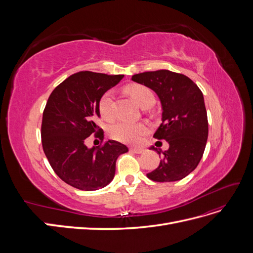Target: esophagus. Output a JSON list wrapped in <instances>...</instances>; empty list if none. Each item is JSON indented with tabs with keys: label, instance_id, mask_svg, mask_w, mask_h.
<instances>
[{
	"label": "esophagus",
	"instance_id": "obj_1",
	"mask_svg": "<svg viewBox=\"0 0 253 253\" xmlns=\"http://www.w3.org/2000/svg\"><path fill=\"white\" fill-rule=\"evenodd\" d=\"M129 151L135 153V154H141V153L144 152L143 148H129Z\"/></svg>",
	"mask_w": 253,
	"mask_h": 253
}]
</instances>
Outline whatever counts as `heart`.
I'll use <instances>...</instances> for the list:
<instances>
[{"label": "heart", "instance_id": "1", "mask_svg": "<svg viewBox=\"0 0 253 253\" xmlns=\"http://www.w3.org/2000/svg\"><path fill=\"white\" fill-rule=\"evenodd\" d=\"M126 91L131 95L135 101L142 109H148L154 104L155 96L152 89L140 85V84H132L126 87ZM99 113L105 120H112L115 116L114 113V93L113 90H106L99 99L98 103ZM145 126L142 124H129L126 121H119L113 125L109 133L112 138L125 143H137L141 136L145 133Z\"/></svg>", "mask_w": 253, "mask_h": 253}]
</instances>
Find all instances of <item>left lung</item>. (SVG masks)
Segmentation results:
<instances>
[{
	"label": "left lung",
	"mask_w": 253,
	"mask_h": 253,
	"mask_svg": "<svg viewBox=\"0 0 253 253\" xmlns=\"http://www.w3.org/2000/svg\"><path fill=\"white\" fill-rule=\"evenodd\" d=\"M132 80L157 94L163 108V124L154 134L169 149L148 178L157 182L185 178L200 164L208 139V118L202 90L187 76L168 70L136 74ZM151 150L160 151L151 147Z\"/></svg>",
	"instance_id": "8db88e82"
}]
</instances>
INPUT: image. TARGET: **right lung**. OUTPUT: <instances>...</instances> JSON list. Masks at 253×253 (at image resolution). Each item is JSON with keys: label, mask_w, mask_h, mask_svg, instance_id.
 Returning a JSON list of instances; mask_svg holds the SVG:
<instances>
[{"label": "right lung", "mask_w": 253, "mask_h": 253, "mask_svg": "<svg viewBox=\"0 0 253 253\" xmlns=\"http://www.w3.org/2000/svg\"><path fill=\"white\" fill-rule=\"evenodd\" d=\"M124 75L79 72L52 90L45 105L41 126L42 147L52 170L67 185L83 191L101 189L113 180L116 160L126 145L108 140L88 149L91 134L103 140L98 103L103 93Z\"/></svg>", "instance_id": "right-lung-1"}]
</instances>
